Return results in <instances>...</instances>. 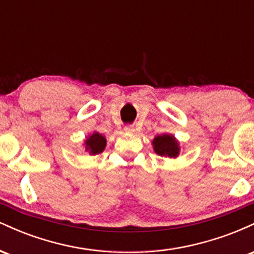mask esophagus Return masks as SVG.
Instances as JSON below:
<instances>
[{
    "label": "esophagus",
    "mask_w": 254,
    "mask_h": 254,
    "mask_svg": "<svg viewBox=\"0 0 254 254\" xmlns=\"http://www.w3.org/2000/svg\"><path fill=\"white\" fill-rule=\"evenodd\" d=\"M124 131H125V132H127V133H133V132H135V129H133L132 127H125Z\"/></svg>",
    "instance_id": "1"
}]
</instances>
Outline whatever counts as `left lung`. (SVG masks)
Masks as SVG:
<instances>
[{"label":"left lung","mask_w":254,"mask_h":254,"mask_svg":"<svg viewBox=\"0 0 254 254\" xmlns=\"http://www.w3.org/2000/svg\"><path fill=\"white\" fill-rule=\"evenodd\" d=\"M153 149L157 155L168 157V159H177L180 154V143L172 133L165 132L154 137Z\"/></svg>","instance_id":"obj_1"}]
</instances>
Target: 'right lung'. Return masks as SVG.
Listing matches in <instances>:
<instances>
[{
	"label": "right lung",
	"instance_id": "right-lung-1",
	"mask_svg": "<svg viewBox=\"0 0 254 254\" xmlns=\"http://www.w3.org/2000/svg\"><path fill=\"white\" fill-rule=\"evenodd\" d=\"M106 143V137L98 131H93L83 139V148L84 151H87L89 155H97L105 150Z\"/></svg>",
	"mask_w": 254,
	"mask_h": 254
}]
</instances>
